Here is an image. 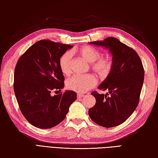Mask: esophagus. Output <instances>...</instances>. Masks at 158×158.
Segmentation results:
<instances>
[{
    "mask_svg": "<svg viewBox=\"0 0 158 158\" xmlns=\"http://www.w3.org/2000/svg\"><path fill=\"white\" fill-rule=\"evenodd\" d=\"M84 97V95L82 94H77V98L78 99H81L82 98Z\"/></svg>",
    "mask_w": 158,
    "mask_h": 158,
    "instance_id": "obj_1",
    "label": "esophagus"
}]
</instances>
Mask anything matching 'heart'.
<instances>
[{
  "label": "heart",
  "mask_w": 158,
  "mask_h": 158,
  "mask_svg": "<svg viewBox=\"0 0 158 158\" xmlns=\"http://www.w3.org/2000/svg\"><path fill=\"white\" fill-rule=\"evenodd\" d=\"M78 53L85 60L90 62L92 69L99 75L103 76L107 75L111 68V60L108 57L100 58L99 51L95 47L85 45L77 51ZM72 52L68 51L63 55L60 59V67L62 73L68 75L71 70ZM98 83L97 78L92 74L84 76H74L66 81L68 89L78 92H85L93 88Z\"/></svg>",
  "instance_id": "b5f03b06"
}]
</instances>
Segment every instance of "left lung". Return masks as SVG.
<instances>
[{"label":"left lung","instance_id":"obj_1","mask_svg":"<svg viewBox=\"0 0 158 158\" xmlns=\"http://www.w3.org/2000/svg\"><path fill=\"white\" fill-rule=\"evenodd\" d=\"M89 44L109 49L113 62L107 77L98 86L108 93L99 94L96 91L91 93L96 102L89 109L88 114L100 126L116 127L125 122L137 107L144 70L137 52L116 38L109 37Z\"/></svg>","mask_w":158,"mask_h":158}]
</instances>
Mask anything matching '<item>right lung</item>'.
<instances>
[{"label": "right lung", "mask_w": 158, "mask_h": 158, "mask_svg": "<svg viewBox=\"0 0 158 158\" xmlns=\"http://www.w3.org/2000/svg\"><path fill=\"white\" fill-rule=\"evenodd\" d=\"M73 45L40 40L31 45L19 59L14 70V90L22 114L31 125L50 128L59 125L77 99L76 93L61 92L64 77L60 59Z\"/></svg>", "instance_id": "right-lung-1"}]
</instances>
